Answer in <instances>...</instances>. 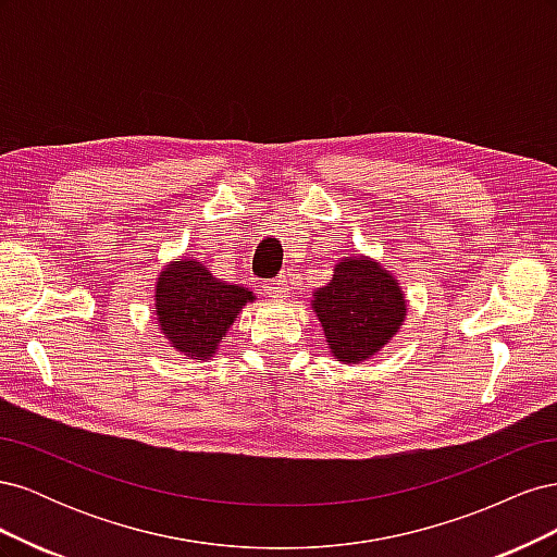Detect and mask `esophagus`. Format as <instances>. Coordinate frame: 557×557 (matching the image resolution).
Here are the masks:
<instances>
[{
    "instance_id": "obj_1",
    "label": "esophagus",
    "mask_w": 557,
    "mask_h": 557,
    "mask_svg": "<svg viewBox=\"0 0 557 557\" xmlns=\"http://www.w3.org/2000/svg\"><path fill=\"white\" fill-rule=\"evenodd\" d=\"M262 288H264V293H267L269 297L283 299L285 295H288V281H285L283 276H278V278H269V281H264V283H262Z\"/></svg>"
}]
</instances>
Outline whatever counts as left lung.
<instances>
[{
	"instance_id": "obj_1",
	"label": "left lung",
	"mask_w": 557,
	"mask_h": 557,
	"mask_svg": "<svg viewBox=\"0 0 557 557\" xmlns=\"http://www.w3.org/2000/svg\"><path fill=\"white\" fill-rule=\"evenodd\" d=\"M313 309L342 362L374 356L391 342L407 313L395 278L364 258L336 264L332 281L315 293Z\"/></svg>"
}]
</instances>
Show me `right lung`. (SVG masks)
Returning <instances> with one entry per match:
<instances>
[{"label": "right lung", "mask_w": 557, "mask_h": 557, "mask_svg": "<svg viewBox=\"0 0 557 557\" xmlns=\"http://www.w3.org/2000/svg\"><path fill=\"white\" fill-rule=\"evenodd\" d=\"M156 299L166 339L185 356L209 358L252 293L215 281L199 262L181 260L162 272Z\"/></svg>", "instance_id": "obj_1"}]
</instances>
